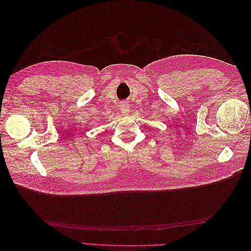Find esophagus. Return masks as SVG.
Listing matches in <instances>:
<instances>
[{"instance_id": "1", "label": "esophagus", "mask_w": 251, "mask_h": 251, "mask_svg": "<svg viewBox=\"0 0 251 251\" xmlns=\"http://www.w3.org/2000/svg\"><path fill=\"white\" fill-rule=\"evenodd\" d=\"M119 109H120V112L123 113L125 116H127L128 113H130V107H128L127 103H121Z\"/></svg>"}]
</instances>
